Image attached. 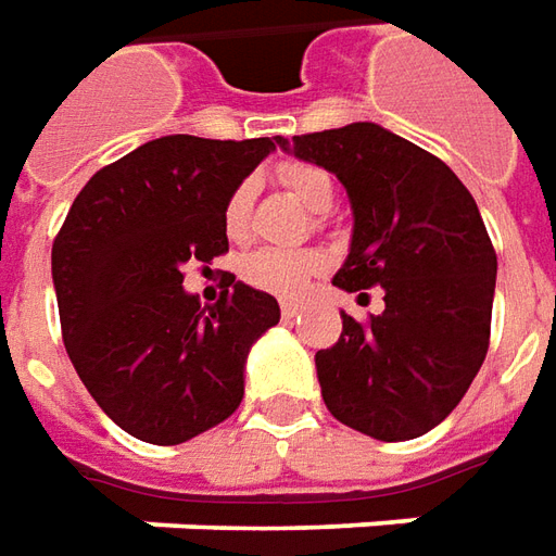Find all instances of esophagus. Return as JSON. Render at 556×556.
Returning <instances> with one entry per match:
<instances>
[{
  "mask_svg": "<svg viewBox=\"0 0 556 556\" xmlns=\"http://www.w3.org/2000/svg\"><path fill=\"white\" fill-rule=\"evenodd\" d=\"M279 313H282V319H292V316L301 313V304H294V301H282V304H279Z\"/></svg>",
  "mask_w": 556,
  "mask_h": 556,
  "instance_id": "esophagus-1",
  "label": "esophagus"
}]
</instances>
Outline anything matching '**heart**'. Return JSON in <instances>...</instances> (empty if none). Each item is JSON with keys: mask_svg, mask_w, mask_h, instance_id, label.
Wrapping results in <instances>:
<instances>
[{"mask_svg": "<svg viewBox=\"0 0 556 556\" xmlns=\"http://www.w3.org/2000/svg\"><path fill=\"white\" fill-rule=\"evenodd\" d=\"M279 182L286 185V191L298 198L307 210H326L331 203V179L326 169L316 164H304V161H292L279 167ZM249 213H252V188L240 182L225 200L222 210V222H225V233L230 240H243L249 230ZM326 270V258L319 252L309 249H258L243 258L240 274L249 286L262 289V292L279 294V298H301L307 292L309 282Z\"/></svg>", "mask_w": 556, "mask_h": 556, "instance_id": "1", "label": "heart"}]
</instances>
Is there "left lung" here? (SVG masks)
Segmentation results:
<instances>
[{"label": "left lung", "instance_id": "8db88e82", "mask_svg": "<svg viewBox=\"0 0 556 556\" xmlns=\"http://www.w3.org/2000/svg\"><path fill=\"white\" fill-rule=\"evenodd\" d=\"M277 142L350 194L353 247L334 286H380L387 304L368 323L341 313L338 343L316 353L326 407L377 441L426 435L463 402L490 346L496 249L478 203L441 157L380 124Z\"/></svg>", "mask_w": 556, "mask_h": 556}]
</instances>
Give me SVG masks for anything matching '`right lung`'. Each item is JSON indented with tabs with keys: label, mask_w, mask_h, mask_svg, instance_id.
Wrapping results in <instances>:
<instances>
[{
	"label": "right lung",
	"mask_w": 556,
	"mask_h": 556,
	"mask_svg": "<svg viewBox=\"0 0 556 556\" xmlns=\"http://www.w3.org/2000/svg\"><path fill=\"white\" fill-rule=\"evenodd\" d=\"M277 139L161 136L97 169L54 237L63 343L81 383L124 432L182 444L243 402L249 346L279 323L274 294L225 274L200 307L185 264L228 252L225 200Z\"/></svg>",
	"instance_id": "1"
}]
</instances>
